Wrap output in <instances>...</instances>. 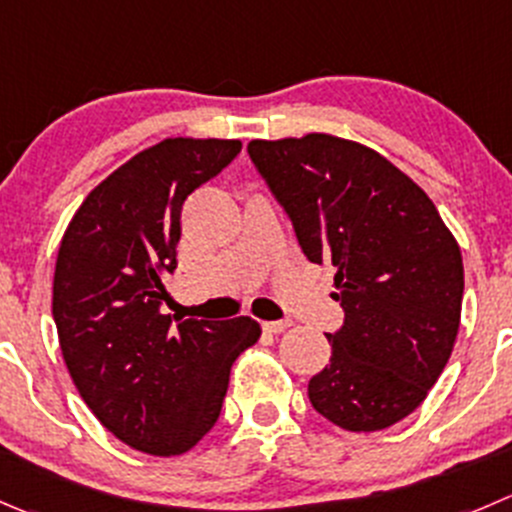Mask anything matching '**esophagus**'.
I'll list each match as a JSON object with an SVG mask.
<instances>
[{"label": "esophagus", "mask_w": 512, "mask_h": 512, "mask_svg": "<svg viewBox=\"0 0 512 512\" xmlns=\"http://www.w3.org/2000/svg\"><path fill=\"white\" fill-rule=\"evenodd\" d=\"M290 325H292L290 320H267L262 322V330L270 332V335H280V332H285Z\"/></svg>", "instance_id": "obj_1"}]
</instances>
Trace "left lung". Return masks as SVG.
Returning <instances> with one entry per match:
<instances>
[{
  "label": "left lung",
  "mask_w": 512,
  "mask_h": 512,
  "mask_svg": "<svg viewBox=\"0 0 512 512\" xmlns=\"http://www.w3.org/2000/svg\"><path fill=\"white\" fill-rule=\"evenodd\" d=\"M307 260L335 270L345 322L307 385L322 418L375 433L408 418L448 365L463 255L428 195L380 152L310 132L247 145Z\"/></svg>",
  "instance_id": "1"
}]
</instances>
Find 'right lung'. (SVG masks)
Listing matches in <instances>:
<instances>
[{
  "label": "right lung",
  "instance_id": "add662e5",
  "mask_svg": "<svg viewBox=\"0 0 512 512\" xmlns=\"http://www.w3.org/2000/svg\"><path fill=\"white\" fill-rule=\"evenodd\" d=\"M242 150L240 140L170 137L99 182L64 230L52 315L87 408L130 448L182 455L217 423L232 362L260 322L180 320L160 305L177 267L187 195Z\"/></svg>",
  "mask_w": 512,
  "mask_h": 512
}]
</instances>
